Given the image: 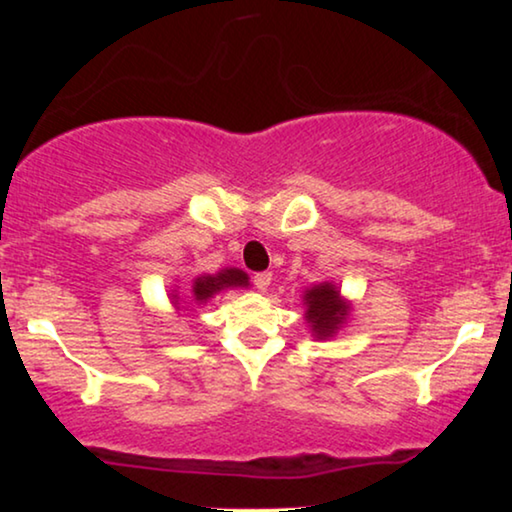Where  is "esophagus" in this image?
Wrapping results in <instances>:
<instances>
[{"label":"esophagus","instance_id":"1","mask_svg":"<svg viewBox=\"0 0 512 512\" xmlns=\"http://www.w3.org/2000/svg\"><path fill=\"white\" fill-rule=\"evenodd\" d=\"M270 282H272V272H256L254 275V284L258 291H268Z\"/></svg>","mask_w":512,"mask_h":512}]
</instances>
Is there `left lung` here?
Returning <instances> with one entry per match:
<instances>
[{
  "instance_id": "obj_1",
  "label": "left lung",
  "mask_w": 512,
  "mask_h": 512,
  "mask_svg": "<svg viewBox=\"0 0 512 512\" xmlns=\"http://www.w3.org/2000/svg\"><path fill=\"white\" fill-rule=\"evenodd\" d=\"M303 307L305 324L310 326L314 340H328L338 335L340 328L347 324L349 314H352V303L342 296L333 282H319L305 289Z\"/></svg>"
}]
</instances>
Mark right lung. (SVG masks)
I'll list each match as a JSON object with an SVG mask.
<instances>
[{
    "label": "right lung",
    "mask_w": 512,
    "mask_h": 512,
    "mask_svg": "<svg viewBox=\"0 0 512 512\" xmlns=\"http://www.w3.org/2000/svg\"><path fill=\"white\" fill-rule=\"evenodd\" d=\"M242 286H244V289L249 286V275L240 268H223L219 272H212V275L205 272V275H198L193 279V289H191L193 296L191 298H193L195 305L202 307V305H207L214 296H219L221 291L242 289ZM170 298H172V305L177 307V293L172 291ZM177 310H179V307H177Z\"/></svg>",
    "instance_id": "1"
}]
</instances>
